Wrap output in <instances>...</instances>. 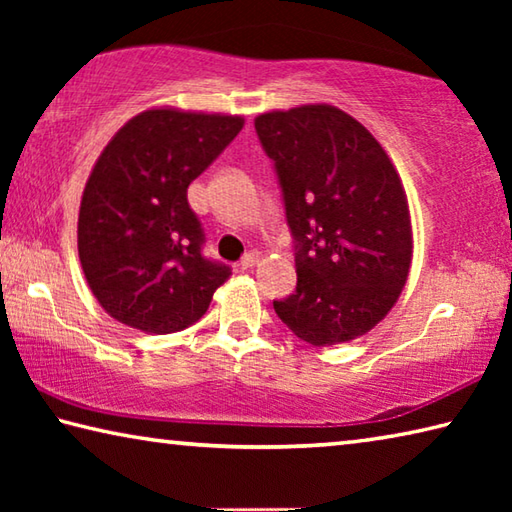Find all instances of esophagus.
Listing matches in <instances>:
<instances>
[{
    "mask_svg": "<svg viewBox=\"0 0 512 512\" xmlns=\"http://www.w3.org/2000/svg\"><path fill=\"white\" fill-rule=\"evenodd\" d=\"M257 262H259V253H257V250H250V253H246L244 257H241L239 266L246 271V268H253Z\"/></svg>",
    "mask_w": 512,
    "mask_h": 512,
    "instance_id": "34e87169",
    "label": "esophagus"
}]
</instances>
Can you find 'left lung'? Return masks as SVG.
<instances>
[{
	"label": "left lung",
	"instance_id": "1",
	"mask_svg": "<svg viewBox=\"0 0 512 512\" xmlns=\"http://www.w3.org/2000/svg\"><path fill=\"white\" fill-rule=\"evenodd\" d=\"M293 237L298 284L273 300L298 339L336 345L366 334L400 298L411 219L400 176L379 142L334 106L255 119Z\"/></svg>",
	"mask_w": 512,
	"mask_h": 512
}]
</instances>
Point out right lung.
Segmentation results:
<instances>
[{
	"mask_svg": "<svg viewBox=\"0 0 512 512\" xmlns=\"http://www.w3.org/2000/svg\"><path fill=\"white\" fill-rule=\"evenodd\" d=\"M244 126L241 117L146 110L112 137L85 185L79 257L119 323L171 334L201 318L232 268L203 253L187 187Z\"/></svg>",
	"mask_w": 512,
	"mask_h": 512,
	"instance_id": "obj_1",
	"label": "right lung"
}]
</instances>
